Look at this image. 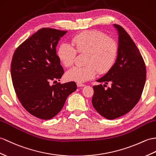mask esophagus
<instances>
[{
  "instance_id": "esophagus-1",
  "label": "esophagus",
  "mask_w": 156,
  "mask_h": 156,
  "mask_svg": "<svg viewBox=\"0 0 156 156\" xmlns=\"http://www.w3.org/2000/svg\"><path fill=\"white\" fill-rule=\"evenodd\" d=\"M85 85L84 84H82V83H80V82H78L77 83V86L78 87H84Z\"/></svg>"
}]
</instances>
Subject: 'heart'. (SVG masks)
Segmentation results:
<instances>
[{"label": "heart", "mask_w": 156, "mask_h": 156, "mask_svg": "<svg viewBox=\"0 0 156 156\" xmlns=\"http://www.w3.org/2000/svg\"><path fill=\"white\" fill-rule=\"evenodd\" d=\"M73 46L62 43L57 50V55L65 67L71 66L76 54H86L85 66L72 68L66 74L68 80L84 82L98 74L109 71L116 60L118 47L116 42L98 30H88L72 38Z\"/></svg>", "instance_id": "1"}]
</instances>
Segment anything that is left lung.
I'll list each match as a JSON object with an SVG mask.
<instances>
[{"label":"left lung","instance_id":"8db88e82","mask_svg":"<svg viewBox=\"0 0 156 156\" xmlns=\"http://www.w3.org/2000/svg\"><path fill=\"white\" fill-rule=\"evenodd\" d=\"M118 32V52L113 66L97 80L105 84L94 86L92 103L103 117L113 119L127 114L140 100L146 79V68L138 48L124 28ZM110 82L112 86L104 88Z\"/></svg>","mask_w":156,"mask_h":156}]
</instances>
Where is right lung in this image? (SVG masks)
Returning <instances> with one entry per match:
<instances>
[{"instance_id":"add662e5","label":"right lung","mask_w":156,"mask_h":156,"mask_svg":"<svg viewBox=\"0 0 156 156\" xmlns=\"http://www.w3.org/2000/svg\"><path fill=\"white\" fill-rule=\"evenodd\" d=\"M67 31L42 28L16 49L10 72L14 89L24 109L34 116L49 119L62 109L66 100L76 90V84L60 80L63 68L56 47Z\"/></svg>"}]
</instances>
